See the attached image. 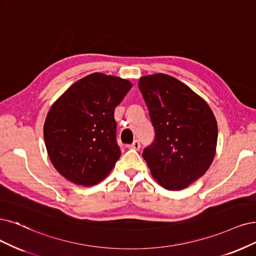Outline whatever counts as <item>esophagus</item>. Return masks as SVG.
Instances as JSON below:
<instances>
[{"mask_svg": "<svg viewBox=\"0 0 256 256\" xmlns=\"http://www.w3.org/2000/svg\"><path fill=\"white\" fill-rule=\"evenodd\" d=\"M128 148H134V150H139L140 148V141L139 140H134V142L132 144H128Z\"/></svg>", "mask_w": 256, "mask_h": 256, "instance_id": "1", "label": "esophagus"}]
</instances>
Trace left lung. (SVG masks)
I'll return each instance as SVG.
<instances>
[{
    "instance_id": "8db88e82",
    "label": "left lung",
    "mask_w": 256,
    "mask_h": 256,
    "mask_svg": "<svg viewBox=\"0 0 256 256\" xmlns=\"http://www.w3.org/2000/svg\"><path fill=\"white\" fill-rule=\"evenodd\" d=\"M138 85L155 128V139L142 157L160 186L182 190L213 162L217 144L214 114L202 97L168 74L144 76Z\"/></svg>"
}]
</instances>
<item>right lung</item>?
Listing matches in <instances>:
<instances>
[{
  "mask_svg": "<svg viewBox=\"0 0 256 256\" xmlns=\"http://www.w3.org/2000/svg\"><path fill=\"white\" fill-rule=\"evenodd\" d=\"M132 83L94 72L74 83L50 108L44 140L54 166L70 182L88 186L106 178L121 155L115 108Z\"/></svg>",
  "mask_w": 256,
  "mask_h": 256,
  "instance_id": "obj_1",
  "label": "right lung"
}]
</instances>
